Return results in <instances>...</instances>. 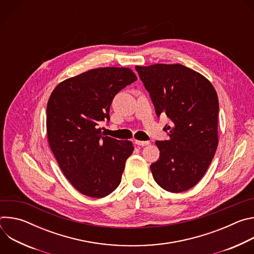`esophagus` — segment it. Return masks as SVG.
I'll list each match as a JSON object with an SVG mask.
<instances>
[{
	"instance_id": "34e87169",
	"label": "esophagus",
	"mask_w": 254,
	"mask_h": 254,
	"mask_svg": "<svg viewBox=\"0 0 254 254\" xmlns=\"http://www.w3.org/2000/svg\"><path fill=\"white\" fill-rule=\"evenodd\" d=\"M135 144H137V146H148V144H150V141L149 140H135L134 141Z\"/></svg>"
}]
</instances>
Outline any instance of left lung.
<instances>
[{
    "label": "left lung",
    "mask_w": 254,
    "mask_h": 254,
    "mask_svg": "<svg viewBox=\"0 0 254 254\" xmlns=\"http://www.w3.org/2000/svg\"><path fill=\"white\" fill-rule=\"evenodd\" d=\"M158 117L164 114L168 140H157L159 160L151 165L157 184L171 193L197 185L218 146L219 102L212 83L182 64L135 66Z\"/></svg>",
    "instance_id": "1"
}]
</instances>
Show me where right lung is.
Listing matches in <instances>:
<instances>
[{
  "instance_id": "add662e5",
  "label": "right lung",
  "mask_w": 254,
  "mask_h": 254,
  "mask_svg": "<svg viewBox=\"0 0 254 254\" xmlns=\"http://www.w3.org/2000/svg\"><path fill=\"white\" fill-rule=\"evenodd\" d=\"M137 78L127 67H102L65 79L47 103V138L57 163L81 194L102 198L122 181L133 147L129 140L103 135L116 94Z\"/></svg>"
}]
</instances>
